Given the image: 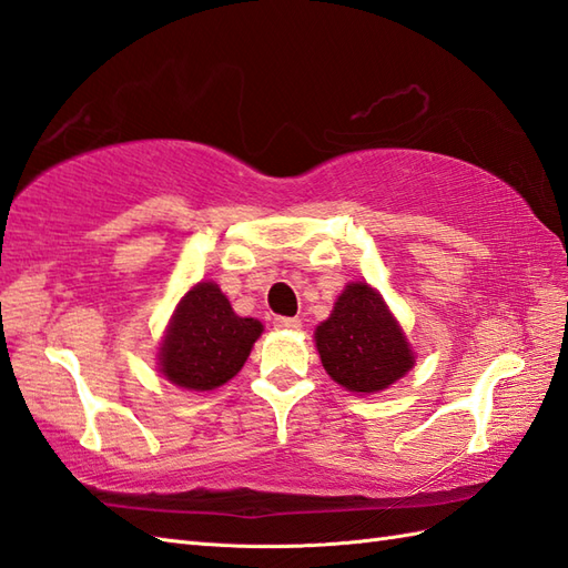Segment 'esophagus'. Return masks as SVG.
Segmentation results:
<instances>
[{"label":"esophagus","instance_id":"1","mask_svg":"<svg viewBox=\"0 0 568 568\" xmlns=\"http://www.w3.org/2000/svg\"><path fill=\"white\" fill-rule=\"evenodd\" d=\"M273 326L275 328H285V332H297V328L302 326V322L297 320V316H275Z\"/></svg>","mask_w":568,"mask_h":568}]
</instances>
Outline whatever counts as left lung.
I'll return each mask as SVG.
<instances>
[{"mask_svg": "<svg viewBox=\"0 0 568 568\" xmlns=\"http://www.w3.org/2000/svg\"><path fill=\"white\" fill-rule=\"evenodd\" d=\"M324 371L351 392H379L414 365L402 328L371 285L351 283L316 326Z\"/></svg>", "mask_w": 568, "mask_h": 568, "instance_id": "obj_1", "label": "left lung"}]
</instances>
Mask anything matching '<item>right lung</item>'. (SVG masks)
Listing matches in <instances>:
<instances>
[{"label": "right lung", "mask_w": 568, "mask_h": 568, "mask_svg": "<svg viewBox=\"0 0 568 568\" xmlns=\"http://www.w3.org/2000/svg\"><path fill=\"white\" fill-rule=\"evenodd\" d=\"M263 326L236 316L215 283H197L181 300L160 351L162 373L179 387L215 389L242 371Z\"/></svg>", "instance_id": "add662e5"}]
</instances>
